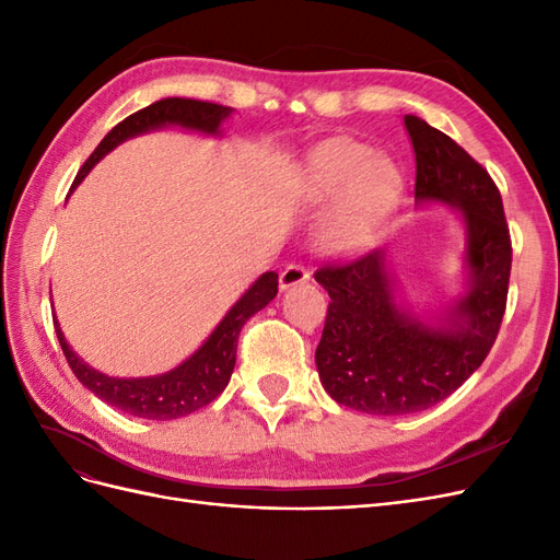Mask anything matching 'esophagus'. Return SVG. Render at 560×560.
<instances>
[{
  "label": "esophagus",
  "instance_id": "esophagus-1",
  "mask_svg": "<svg viewBox=\"0 0 560 560\" xmlns=\"http://www.w3.org/2000/svg\"><path fill=\"white\" fill-rule=\"evenodd\" d=\"M311 273L301 264H287L280 273V290H290L294 284L308 282Z\"/></svg>",
  "mask_w": 560,
  "mask_h": 560
}]
</instances>
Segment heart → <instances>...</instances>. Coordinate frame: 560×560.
I'll list each match as a JSON object with an SVG mask.
<instances>
[{
  "label": "heart",
  "instance_id": "b5f03b06",
  "mask_svg": "<svg viewBox=\"0 0 560 560\" xmlns=\"http://www.w3.org/2000/svg\"><path fill=\"white\" fill-rule=\"evenodd\" d=\"M313 184L322 200H343L329 226L336 249H360L395 208L401 191L399 175L376 151L360 142H336L317 151Z\"/></svg>",
  "mask_w": 560,
  "mask_h": 560
}]
</instances>
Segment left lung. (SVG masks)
<instances>
[{
  "label": "left lung",
  "instance_id": "8db88e82",
  "mask_svg": "<svg viewBox=\"0 0 560 560\" xmlns=\"http://www.w3.org/2000/svg\"><path fill=\"white\" fill-rule=\"evenodd\" d=\"M416 151V198L463 210L471 287L451 329H428L395 306L383 252L327 261L315 280L329 308L315 362L331 399L369 416H406L444 401L493 348L506 311L512 235L502 196L481 163L418 116H404Z\"/></svg>",
  "mask_w": 560,
  "mask_h": 560
}]
</instances>
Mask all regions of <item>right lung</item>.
Here are the masks:
<instances>
[{
  "mask_svg": "<svg viewBox=\"0 0 560 560\" xmlns=\"http://www.w3.org/2000/svg\"><path fill=\"white\" fill-rule=\"evenodd\" d=\"M231 114V107L206 103V100H191V97H165L159 103L149 105L140 112L126 116L121 124H116L105 138L95 147L93 154L81 165L77 186L83 175H89L91 167L103 159L107 151H112L118 142H124L132 135L159 128L163 124H179L184 128H196L202 132H217L219 124ZM278 294V273H264L243 299L226 313V317L219 322V327L206 341L194 358L186 360L175 371H167L163 376L154 378H109L100 371H93L89 364H83L77 354L65 343L62 331L56 322V334L60 348L65 352V360L74 371V376L86 385L95 397L116 406L124 413L149 418V420H173L189 416L202 406L214 401L224 393V387L231 381L233 366H235V348H238V336L245 322L261 308H266Z\"/></svg>",
  "mask_w": 560,
  "mask_h": 560,
  "instance_id": "add662e5",
  "label": "right lung"
}]
</instances>
